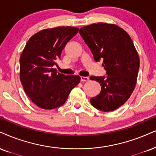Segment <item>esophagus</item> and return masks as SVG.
<instances>
[{
	"instance_id": "1",
	"label": "esophagus",
	"mask_w": 156,
	"mask_h": 156,
	"mask_svg": "<svg viewBox=\"0 0 156 156\" xmlns=\"http://www.w3.org/2000/svg\"><path fill=\"white\" fill-rule=\"evenodd\" d=\"M80 79H81L82 82H87L90 80L88 76H80Z\"/></svg>"
}]
</instances>
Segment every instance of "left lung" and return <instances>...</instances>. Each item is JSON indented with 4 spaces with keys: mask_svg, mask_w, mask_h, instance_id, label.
<instances>
[{
    "mask_svg": "<svg viewBox=\"0 0 156 156\" xmlns=\"http://www.w3.org/2000/svg\"><path fill=\"white\" fill-rule=\"evenodd\" d=\"M79 33L106 71V76H90L101 86L90 103L105 112L116 110L129 98L137 82L140 58L133 41L122 28L106 23L83 27Z\"/></svg>",
    "mask_w": 156,
    "mask_h": 156,
    "instance_id": "1",
    "label": "left lung"
}]
</instances>
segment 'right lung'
I'll return each mask as SVG.
<instances>
[{
  "instance_id": "obj_1",
  "label": "right lung",
  "mask_w": 156,
  "mask_h": 156,
  "mask_svg": "<svg viewBox=\"0 0 156 156\" xmlns=\"http://www.w3.org/2000/svg\"><path fill=\"white\" fill-rule=\"evenodd\" d=\"M78 30L73 27L41 30L30 38L23 50L19 59L21 82L28 97L41 108L61 106L80 83V76L60 74L53 68Z\"/></svg>"
}]
</instances>
